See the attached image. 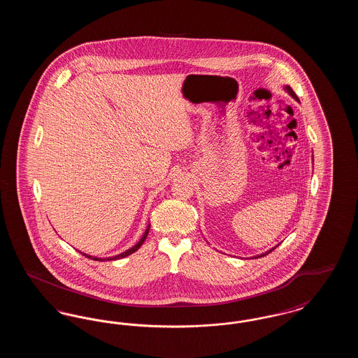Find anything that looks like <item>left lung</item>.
Wrapping results in <instances>:
<instances>
[{
	"instance_id": "left-lung-1",
	"label": "left lung",
	"mask_w": 358,
	"mask_h": 358,
	"mask_svg": "<svg viewBox=\"0 0 358 358\" xmlns=\"http://www.w3.org/2000/svg\"><path fill=\"white\" fill-rule=\"evenodd\" d=\"M286 90H287V92H289V95H291V96H292V98H295V99H296V101H299V99H298V98H296V95H295V92H294V91H292V88H291V87H289V85H286ZM276 247H278V245H276ZM276 247H273V250H270V251H267V252H264V254H262V255L259 256H256V257H262V256H266L267 255V254H270V252H271V251H273V250H275V248H276Z\"/></svg>"
}]
</instances>
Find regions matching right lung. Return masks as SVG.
Returning <instances> with one entry per match:
<instances>
[{
    "label": "right lung",
    "mask_w": 358,
    "mask_h": 358,
    "mask_svg": "<svg viewBox=\"0 0 358 358\" xmlns=\"http://www.w3.org/2000/svg\"><path fill=\"white\" fill-rule=\"evenodd\" d=\"M149 229H150V225L148 227V229H146V232L143 234V236H142V238L139 240V243L138 244H136L133 248H130V250H127L126 252H123V254H120V255L114 256V257H108L107 260H115V259H122V257H126V256L131 255V254H134L136 252V250H139V247L143 244V241H145V238H146V236H148V234H149ZM83 255L85 256V257H90V259H92V260H106V259H101V257H92V256L90 255H85V254H83Z\"/></svg>",
    "instance_id": "right-lung-1"
}]
</instances>
